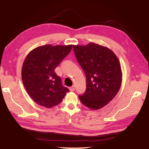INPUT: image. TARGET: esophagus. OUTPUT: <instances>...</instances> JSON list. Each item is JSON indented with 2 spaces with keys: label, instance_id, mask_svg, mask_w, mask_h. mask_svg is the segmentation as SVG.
Segmentation results:
<instances>
[{
  "label": "esophagus",
  "instance_id": "obj_1",
  "mask_svg": "<svg viewBox=\"0 0 149 149\" xmlns=\"http://www.w3.org/2000/svg\"><path fill=\"white\" fill-rule=\"evenodd\" d=\"M74 90H75V87L74 86H71L70 88V90L71 92H73Z\"/></svg>",
  "mask_w": 149,
  "mask_h": 149
}]
</instances>
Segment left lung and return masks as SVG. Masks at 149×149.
<instances>
[{"mask_svg": "<svg viewBox=\"0 0 149 149\" xmlns=\"http://www.w3.org/2000/svg\"><path fill=\"white\" fill-rule=\"evenodd\" d=\"M72 47L86 79V89L79 100L92 110L102 108L121 88L122 71L118 57L111 49L95 43Z\"/></svg>", "mask_w": 149, "mask_h": 149, "instance_id": "left-lung-1", "label": "left lung"}]
</instances>
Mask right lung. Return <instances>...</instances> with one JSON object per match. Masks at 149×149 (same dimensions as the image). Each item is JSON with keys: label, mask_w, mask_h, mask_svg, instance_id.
I'll return each instance as SVG.
<instances>
[{"label": "right lung", "mask_w": 149, "mask_h": 149, "mask_svg": "<svg viewBox=\"0 0 149 149\" xmlns=\"http://www.w3.org/2000/svg\"><path fill=\"white\" fill-rule=\"evenodd\" d=\"M72 45H45L33 49L23 62L21 78L28 95L37 104L51 108L61 103L67 92L54 71L71 52Z\"/></svg>", "instance_id": "right-lung-1"}]
</instances>
